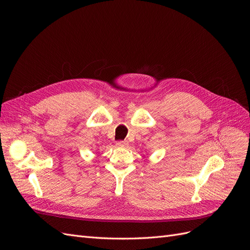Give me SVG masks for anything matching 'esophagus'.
Instances as JSON below:
<instances>
[{
    "mask_svg": "<svg viewBox=\"0 0 250 250\" xmlns=\"http://www.w3.org/2000/svg\"><path fill=\"white\" fill-rule=\"evenodd\" d=\"M127 145H128V143L126 141H120L116 143V147H121V148H125V147H127Z\"/></svg>",
    "mask_w": 250,
    "mask_h": 250,
    "instance_id": "1",
    "label": "esophagus"
}]
</instances>
